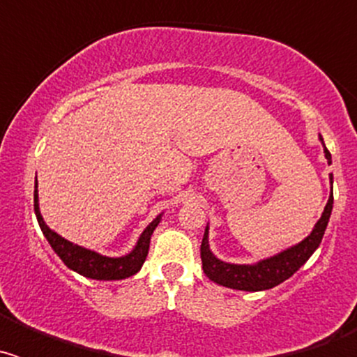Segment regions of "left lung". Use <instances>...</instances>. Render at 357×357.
I'll return each mask as SVG.
<instances>
[{
	"mask_svg": "<svg viewBox=\"0 0 357 357\" xmlns=\"http://www.w3.org/2000/svg\"><path fill=\"white\" fill-rule=\"evenodd\" d=\"M320 141L324 143L321 137ZM324 151H326L327 162L331 164L329 150L326 148ZM331 185H333V175H331ZM331 211H333V188H331L329 202H327L326 209L321 213V218L317 222V225H314L313 232L304 241L295 245V247L280 252V254L273 255L270 259L259 261L257 264H230L223 263L218 257H214L213 252L209 250V239H207L209 229H206V234H204L200 247L204 273L211 280H214L216 284L227 286V288L232 289H241V291H263V289L275 288L277 284L289 279L313 255V252L317 250L321 238H324L327 223H329Z\"/></svg>",
	"mask_w": 357,
	"mask_h": 357,
	"instance_id": "left-lung-1",
	"label": "left lung"
}]
</instances>
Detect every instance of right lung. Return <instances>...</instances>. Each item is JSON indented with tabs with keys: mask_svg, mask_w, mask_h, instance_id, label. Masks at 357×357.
<instances>
[{
	"mask_svg": "<svg viewBox=\"0 0 357 357\" xmlns=\"http://www.w3.org/2000/svg\"><path fill=\"white\" fill-rule=\"evenodd\" d=\"M33 209H36L37 222H39L43 234L46 236V239L50 241L53 250L56 252V255L64 261L66 266L75 270V272L80 273V275L89 277V279H96V280L127 279V277L135 275V273L139 272L148 255L151 234H153V230H155V227L159 225L160 222V216H157L155 220H153L146 229H144L139 241H137V245H135V248L130 252V254L123 255V257H105V255H100L93 250L82 248L78 247V245H73L71 241H68V239H64L62 236L56 234V232H53V230L44 223L39 211L37 182H36V191H33Z\"/></svg>",
	"mask_w": 357,
	"mask_h": 357,
	"instance_id": "right-lung-1",
	"label": "right lung"
}]
</instances>
